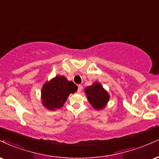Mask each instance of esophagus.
<instances>
[{
    "label": "esophagus",
    "mask_w": 159,
    "mask_h": 159,
    "mask_svg": "<svg viewBox=\"0 0 159 159\" xmlns=\"http://www.w3.org/2000/svg\"><path fill=\"white\" fill-rule=\"evenodd\" d=\"M82 89H83V87H82V86L81 85H78V93H81V92L82 91Z\"/></svg>",
    "instance_id": "34e87169"
}]
</instances>
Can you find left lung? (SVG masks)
<instances>
[{
  "instance_id": "8db88e82",
  "label": "left lung",
  "mask_w": 159,
  "mask_h": 159,
  "mask_svg": "<svg viewBox=\"0 0 159 159\" xmlns=\"http://www.w3.org/2000/svg\"><path fill=\"white\" fill-rule=\"evenodd\" d=\"M84 91L89 104L97 110H103L110 100L108 92L99 82H94L91 86L86 87Z\"/></svg>"
}]
</instances>
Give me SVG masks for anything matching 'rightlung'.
Masks as SVG:
<instances>
[{"label": "right lung", "instance_id": "add662e5", "mask_svg": "<svg viewBox=\"0 0 159 159\" xmlns=\"http://www.w3.org/2000/svg\"><path fill=\"white\" fill-rule=\"evenodd\" d=\"M78 87L69 81L64 75H56L47 81L41 89V102L49 110H55L63 107L70 93L77 91Z\"/></svg>", "mask_w": 159, "mask_h": 159}]
</instances>
